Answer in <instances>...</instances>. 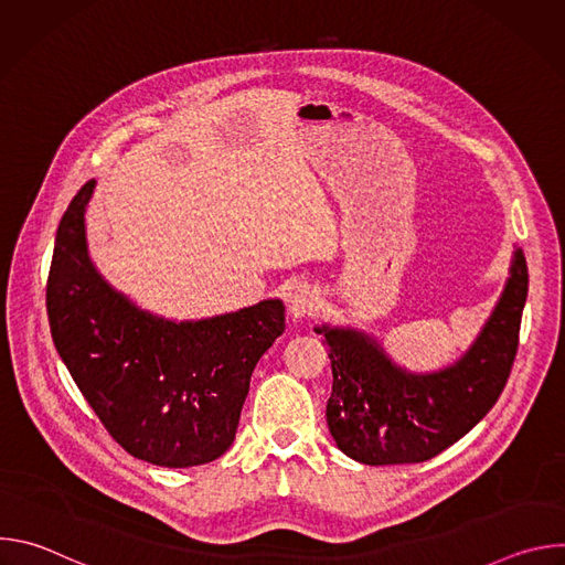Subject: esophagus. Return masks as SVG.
<instances>
[{
  "mask_svg": "<svg viewBox=\"0 0 565 565\" xmlns=\"http://www.w3.org/2000/svg\"><path fill=\"white\" fill-rule=\"evenodd\" d=\"M321 306V297L315 288L310 286H299L292 290L290 299H288V312L295 317V319H301V317H310L319 310Z\"/></svg>",
  "mask_w": 565,
  "mask_h": 565,
  "instance_id": "obj_1",
  "label": "esophagus"
}]
</instances>
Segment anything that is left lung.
<instances>
[{"label": "left lung", "instance_id": "obj_1", "mask_svg": "<svg viewBox=\"0 0 565 565\" xmlns=\"http://www.w3.org/2000/svg\"><path fill=\"white\" fill-rule=\"evenodd\" d=\"M525 297L527 264L519 248L486 329L460 362L434 375L399 371L362 333L317 329L327 338L333 366L327 423L338 447L364 465H414L460 440L508 384Z\"/></svg>", "mask_w": 565, "mask_h": 565}]
</instances>
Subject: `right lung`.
Wrapping results in <instances>:
<instances>
[{
    "label": "right lung",
    "instance_id": "right-lung-1",
    "mask_svg": "<svg viewBox=\"0 0 565 565\" xmlns=\"http://www.w3.org/2000/svg\"><path fill=\"white\" fill-rule=\"evenodd\" d=\"M68 203L46 281L53 344L77 388L131 456L160 467L205 465L236 434L250 375L286 329L279 299L172 324L118 295L87 255L85 207Z\"/></svg>",
    "mask_w": 565,
    "mask_h": 565
}]
</instances>
